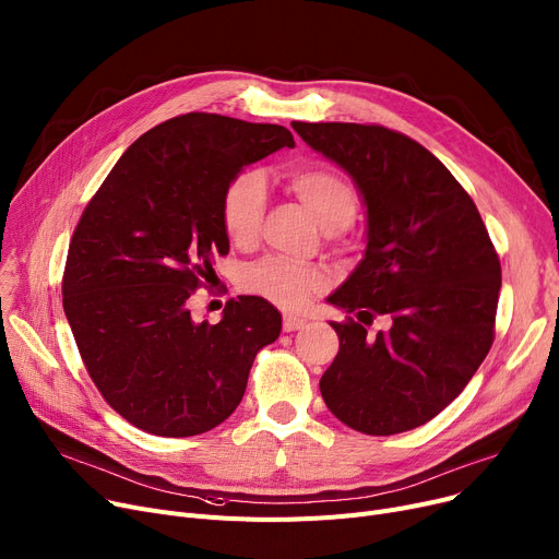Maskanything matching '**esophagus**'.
<instances>
[{
	"instance_id": "1",
	"label": "esophagus",
	"mask_w": 559,
	"mask_h": 559,
	"mask_svg": "<svg viewBox=\"0 0 559 559\" xmlns=\"http://www.w3.org/2000/svg\"><path fill=\"white\" fill-rule=\"evenodd\" d=\"M306 324H308V321L301 319V317H295V314H285V317H283V331H285V333L299 331V329H304Z\"/></svg>"
}]
</instances>
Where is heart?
Returning a JSON list of instances; mask_svg holds the SVG:
<instances>
[{
  "label": "heart",
  "mask_w": 559,
  "mask_h": 559,
  "mask_svg": "<svg viewBox=\"0 0 559 559\" xmlns=\"http://www.w3.org/2000/svg\"><path fill=\"white\" fill-rule=\"evenodd\" d=\"M287 188L326 230H342L356 217V188L333 167L308 165L292 169L287 174ZM264 211H267V186L262 174L255 169L240 171L222 197V224L228 240L240 249H251L258 242ZM326 283L329 276L324 270L285 258H264L251 264L242 276V287L249 295L283 310L304 308Z\"/></svg>",
  "instance_id": "1"
}]
</instances>
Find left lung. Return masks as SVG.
I'll return each mask as SVG.
<instances>
[{"label":"left lung","mask_w":559,"mask_h":559,"mask_svg":"<svg viewBox=\"0 0 559 559\" xmlns=\"http://www.w3.org/2000/svg\"><path fill=\"white\" fill-rule=\"evenodd\" d=\"M358 183L367 251L329 297L358 312L319 380L331 413L365 435L424 426L466 388L493 344L501 260L474 199L426 146L380 124L292 122ZM391 329L376 338L378 314Z\"/></svg>","instance_id":"1"}]
</instances>
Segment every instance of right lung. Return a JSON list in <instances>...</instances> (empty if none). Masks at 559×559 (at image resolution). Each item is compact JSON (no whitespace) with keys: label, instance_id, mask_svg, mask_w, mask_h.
<instances>
[{"label":"right lung","instance_id":"add662e5","mask_svg":"<svg viewBox=\"0 0 559 559\" xmlns=\"http://www.w3.org/2000/svg\"><path fill=\"white\" fill-rule=\"evenodd\" d=\"M281 146H295L285 127L186 112L140 135L85 205L63 272L66 317L106 403L144 432L219 426L281 333L260 297L228 299L217 324L190 314L215 255L228 253V183Z\"/></svg>","mask_w":559,"mask_h":559}]
</instances>
